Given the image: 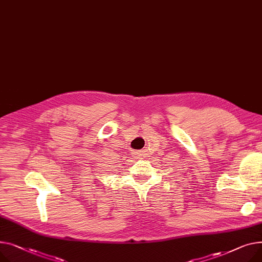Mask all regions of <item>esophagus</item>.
<instances>
[{
	"label": "esophagus",
	"mask_w": 262,
	"mask_h": 262,
	"mask_svg": "<svg viewBox=\"0 0 262 262\" xmlns=\"http://www.w3.org/2000/svg\"><path fill=\"white\" fill-rule=\"evenodd\" d=\"M135 152H136V151H135ZM137 155H138V154H137Z\"/></svg>",
	"instance_id": "esophagus-1"
}]
</instances>
